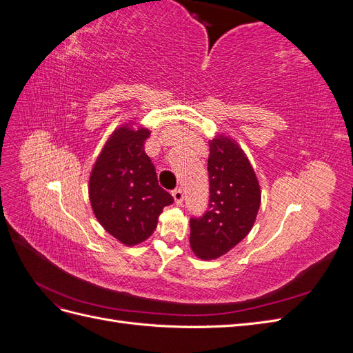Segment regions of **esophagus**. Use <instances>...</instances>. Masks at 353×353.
I'll list each match as a JSON object with an SVG mask.
<instances>
[{"label":"esophagus","instance_id":"obj_1","mask_svg":"<svg viewBox=\"0 0 353 353\" xmlns=\"http://www.w3.org/2000/svg\"><path fill=\"white\" fill-rule=\"evenodd\" d=\"M172 196H174V200H175L176 205H181V203H183V200H184V191H183V188H181V187L175 188L172 191Z\"/></svg>","mask_w":353,"mask_h":353}]
</instances>
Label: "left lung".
I'll return each mask as SVG.
<instances>
[{
    "instance_id": "obj_1",
    "label": "left lung",
    "mask_w": 353,
    "mask_h": 353,
    "mask_svg": "<svg viewBox=\"0 0 353 353\" xmlns=\"http://www.w3.org/2000/svg\"><path fill=\"white\" fill-rule=\"evenodd\" d=\"M209 205L190 219V244L200 259H216L250 232L261 206V187L237 143L219 135L209 141Z\"/></svg>"
}]
</instances>
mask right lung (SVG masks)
Wrapping results in <instances>:
<instances>
[{"label": "right lung", "instance_id": "right-lung-1", "mask_svg": "<svg viewBox=\"0 0 353 353\" xmlns=\"http://www.w3.org/2000/svg\"><path fill=\"white\" fill-rule=\"evenodd\" d=\"M148 130L122 126L105 143L90 178V200L104 230L126 245L144 241L174 197L159 185L154 165L145 154Z\"/></svg>", "mask_w": 353, "mask_h": 353}]
</instances>
